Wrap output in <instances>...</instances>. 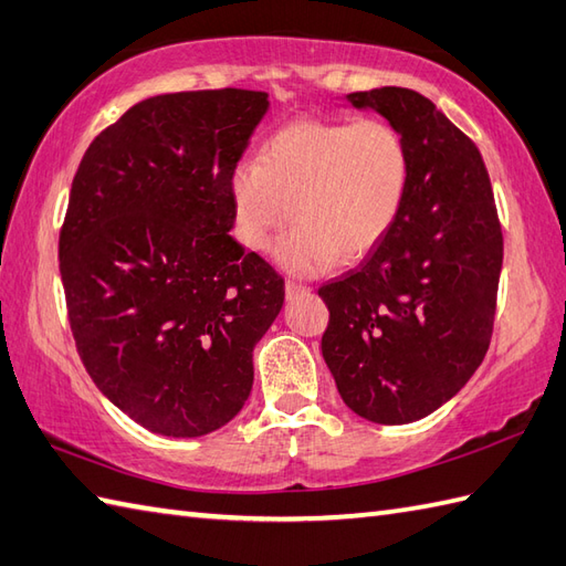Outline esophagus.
<instances>
[{
    "label": "esophagus",
    "instance_id": "34e87169",
    "mask_svg": "<svg viewBox=\"0 0 566 566\" xmlns=\"http://www.w3.org/2000/svg\"><path fill=\"white\" fill-rule=\"evenodd\" d=\"M310 293V287L303 283H295V281H287L285 283V300H297L300 295Z\"/></svg>",
    "mask_w": 566,
    "mask_h": 566
}]
</instances>
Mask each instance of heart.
<instances>
[{
    "label": "heart",
    "instance_id": "1",
    "mask_svg": "<svg viewBox=\"0 0 566 566\" xmlns=\"http://www.w3.org/2000/svg\"><path fill=\"white\" fill-rule=\"evenodd\" d=\"M409 169L405 137L387 120H293L269 137L259 161L232 171L234 234L259 251L295 218L273 251L285 271L312 275L336 259L358 261L397 222Z\"/></svg>",
    "mask_w": 566,
    "mask_h": 566
}]
</instances>
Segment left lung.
<instances>
[{
    "instance_id": "8db88e82",
    "label": "left lung",
    "mask_w": 566,
    "mask_h": 566,
    "mask_svg": "<svg viewBox=\"0 0 566 566\" xmlns=\"http://www.w3.org/2000/svg\"><path fill=\"white\" fill-rule=\"evenodd\" d=\"M409 149L405 206L385 240L319 287L322 356L358 417H429L472 378L492 342L504 237L480 149L433 102L401 86L354 92Z\"/></svg>"
}]
</instances>
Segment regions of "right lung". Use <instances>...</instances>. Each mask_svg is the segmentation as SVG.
Masks as SVG:
<instances>
[{
	"label": "right lung",
	"mask_w": 566,
	"mask_h": 566,
	"mask_svg": "<svg viewBox=\"0 0 566 566\" xmlns=\"http://www.w3.org/2000/svg\"><path fill=\"white\" fill-rule=\"evenodd\" d=\"M266 92L145 98L94 137L60 230L74 344L147 431L196 438L244 407L285 283L230 237V179Z\"/></svg>",
	"instance_id": "add662e5"
}]
</instances>
